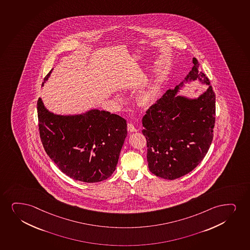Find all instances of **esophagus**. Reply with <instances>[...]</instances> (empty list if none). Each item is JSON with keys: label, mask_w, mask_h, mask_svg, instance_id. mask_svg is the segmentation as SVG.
<instances>
[{"label": "esophagus", "mask_w": 250, "mask_h": 250, "mask_svg": "<svg viewBox=\"0 0 250 250\" xmlns=\"http://www.w3.org/2000/svg\"><path fill=\"white\" fill-rule=\"evenodd\" d=\"M127 129L129 130V132H136V131H138L137 128L131 123H129L127 125Z\"/></svg>", "instance_id": "34e87169"}]
</instances>
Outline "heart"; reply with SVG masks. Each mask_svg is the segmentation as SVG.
Here are the masks:
<instances>
[{
	"label": "heart",
	"mask_w": 250,
	"mask_h": 250,
	"mask_svg": "<svg viewBox=\"0 0 250 250\" xmlns=\"http://www.w3.org/2000/svg\"><path fill=\"white\" fill-rule=\"evenodd\" d=\"M157 97H158V89L157 86H151L142 91L140 94L139 99L142 105L150 106L156 102Z\"/></svg>",
	"instance_id": "1"
}]
</instances>
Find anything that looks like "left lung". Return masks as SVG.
<instances>
[{"label":"left lung","mask_w":250,"mask_h":250,"mask_svg":"<svg viewBox=\"0 0 250 250\" xmlns=\"http://www.w3.org/2000/svg\"><path fill=\"white\" fill-rule=\"evenodd\" d=\"M181 83L168 89L148 108L142 118L146 139L148 167L162 179H179L203 160L213 139L216 121V95L212 86L197 99L176 95L184 82L197 79L209 85L199 69L196 58Z\"/></svg>","instance_id":"8db88e82"}]
</instances>
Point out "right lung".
Masks as SVG:
<instances>
[{"mask_svg":"<svg viewBox=\"0 0 250 250\" xmlns=\"http://www.w3.org/2000/svg\"><path fill=\"white\" fill-rule=\"evenodd\" d=\"M37 109L43 148L62 173L85 183L100 182L111 176L127 136L124 118L99 109L60 115L49 112L41 98Z\"/></svg>","mask_w":250,"mask_h":250,"instance_id":"add662e5","label":"right lung"}]
</instances>
